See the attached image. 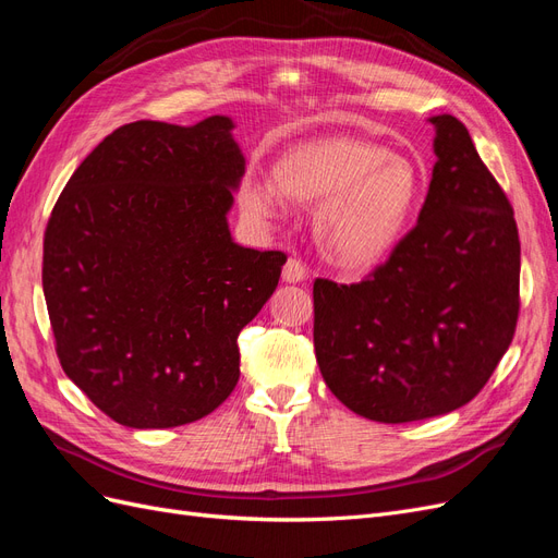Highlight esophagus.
<instances>
[{
	"label": "esophagus",
	"instance_id": "34e87169",
	"mask_svg": "<svg viewBox=\"0 0 558 558\" xmlns=\"http://www.w3.org/2000/svg\"><path fill=\"white\" fill-rule=\"evenodd\" d=\"M283 281H289V283H298V281H302L307 277V265L302 263L300 258H289L286 260V265H283Z\"/></svg>",
	"mask_w": 558,
	"mask_h": 558
}]
</instances>
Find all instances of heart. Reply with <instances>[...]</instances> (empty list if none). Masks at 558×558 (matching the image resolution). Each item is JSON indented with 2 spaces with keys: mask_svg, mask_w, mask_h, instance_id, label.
<instances>
[{
  "mask_svg": "<svg viewBox=\"0 0 558 558\" xmlns=\"http://www.w3.org/2000/svg\"><path fill=\"white\" fill-rule=\"evenodd\" d=\"M275 178L246 174L242 207L256 218L283 214V197L317 207L316 232L335 260L365 267L396 244L421 193L418 167L373 142L337 137L286 154Z\"/></svg>",
  "mask_w": 558,
  "mask_h": 558,
  "instance_id": "obj_1",
  "label": "heart"
}]
</instances>
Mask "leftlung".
I'll return each instance as SVG.
<instances>
[{
  "label": "left lung",
  "instance_id": "1",
  "mask_svg": "<svg viewBox=\"0 0 558 558\" xmlns=\"http://www.w3.org/2000/svg\"><path fill=\"white\" fill-rule=\"evenodd\" d=\"M433 179L416 226L359 283L314 281V349L330 391L381 424L463 408L519 318L514 209L468 128L433 116Z\"/></svg>",
  "mask_w": 558,
  "mask_h": 558
}]
</instances>
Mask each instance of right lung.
Masks as SVG:
<instances>
[{
  "label": "right lung",
  "instance_id": "add662e5",
  "mask_svg": "<svg viewBox=\"0 0 558 558\" xmlns=\"http://www.w3.org/2000/svg\"><path fill=\"white\" fill-rule=\"evenodd\" d=\"M232 121H137L66 181L44 232L56 353L128 428L214 412L240 379L238 337L275 293L283 251L238 246L226 214L244 158Z\"/></svg>",
  "mask_w": 558,
  "mask_h": 558
}]
</instances>
